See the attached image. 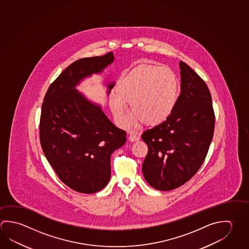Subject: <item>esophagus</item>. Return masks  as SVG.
<instances>
[{"mask_svg":"<svg viewBox=\"0 0 249 249\" xmlns=\"http://www.w3.org/2000/svg\"><path fill=\"white\" fill-rule=\"evenodd\" d=\"M139 139V135H138L137 133H135V132H131V133H129L128 140H129L130 142H136V141H138Z\"/></svg>","mask_w":249,"mask_h":249,"instance_id":"obj_1","label":"esophagus"}]
</instances>
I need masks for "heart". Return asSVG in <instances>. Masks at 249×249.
<instances>
[{"label":"heart","mask_w":249,"mask_h":249,"mask_svg":"<svg viewBox=\"0 0 249 249\" xmlns=\"http://www.w3.org/2000/svg\"><path fill=\"white\" fill-rule=\"evenodd\" d=\"M110 106L118 123L126 126L132 114L147 125H157L168 118L178 95V80L170 68L141 65L120 79Z\"/></svg>","instance_id":"heart-1"}]
</instances>
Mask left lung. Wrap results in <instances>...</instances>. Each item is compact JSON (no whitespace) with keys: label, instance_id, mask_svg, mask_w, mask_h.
Segmentation results:
<instances>
[{"label":"left lung","instance_id":"8db88e82","mask_svg":"<svg viewBox=\"0 0 249 249\" xmlns=\"http://www.w3.org/2000/svg\"><path fill=\"white\" fill-rule=\"evenodd\" d=\"M181 92L166 121L144 131L148 145L142 163L147 183L171 191L192 178L205 161L213 136L215 115L205 81L184 62H179Z\"/></svg>","mask_w":249,"mask_h":249}]
</instances>
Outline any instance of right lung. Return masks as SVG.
Segmentation results:
<instances>
[{
	"mask_svg": "<svg viewBox=\"0 0 249 249\" xmlns=\"http://www.w3.org/2000/svg\"><path fill=\"white\" fill-rule=\"evenodd\" d=\"M113 53L73 62L50 86L42 105L40 142L50 164L68 187L81 193L100 192L109 182L112 153L126 142V132L75 88L101 73ZM114 82L107 84V94Z\"/></svg>",
	"mask_w": 249,
	"mask_h": 249,
	"instance_id": "obj_1",
	"label": "right lung"
}]
</instances>
